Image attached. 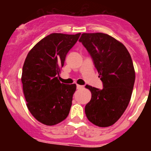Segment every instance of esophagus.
Wrapping results in <instances>:
<instances>
[{
	"mask_svg": "<svg viewBox=\"0 0 151 151\" xmlns=\"http://www.w3.org/2000/svg\"><path fill=\"white\" fill-rule=\"evenodd\" d=\"M83 85H77V89H81V88H83Z\"/></svg>",
	"mask_w": 151,
	"mask_h": 151,
	"instance_id": "esophagus-1",
	"label": "esophagus"
}]
</instances>
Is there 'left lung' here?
I'll return each instance as SVG.
<instances>
[{
    "instance_id": "1",
    "label": "left lung",
    "mask_w": 151,
    "mask_h": 151,
    "mask_svg": "<svg viewBox=\"0 0 151 151\" xmlns=\"http://www.w3.org/2000/svg\"><path fill=\"white\" fill-rule=\"evenodd\" d=\"M79 42L91 55L103 85L102 89L85 86L92 94L85 115L96 126H112L123 115L132 97L135 81L132 58L122 43L105 33H83Z\"/></svg>"
}]
</instances>
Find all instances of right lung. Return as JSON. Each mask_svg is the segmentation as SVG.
I'll return each mask as SVG.
<instances>
[{
	"label": "right lung",
	"instance_id": "right-lung-1",
	"mask_svg": "<svg viewBox=\"0 0 151 151\" xmlns=\"http://www.w3.org/2000/svg\"><path fill=\"white\" fill-rule=\"evenodd\" d=\"M80 34L51 33L25 58L21 80L27 106L37 121L47 126L61 122L69 113L76 85L61 83L58 76Z\"/></svg>",
	"mask_w": 151,
	"mask_h": 151
}]
</instances>
